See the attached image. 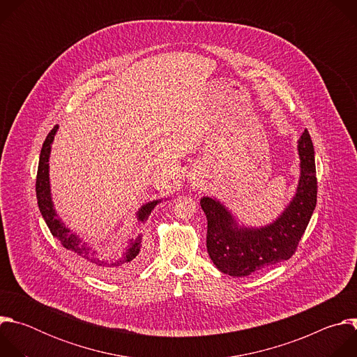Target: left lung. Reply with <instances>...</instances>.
<instances>
[{
	"label": "left lung",
	"mask_w": 357,
	"mask_h": 357,
	"mask_svg": "<svg viewBox=\"0 0 357 357\" xmlns=\"http://www.w3.org/2000/svg\"><path fill=\"white\" fill-rule=\"evenodd\" d=\"M298 155L299 179L295 193L278 218L266 226L238 225L220 200L209 196L200 199L208 219V252L219 271L245 277L292 256L317 206L315 151L307 130L298 139Z\"/></svg>",
	"instance_id": "obj_1"
}]
</instances>
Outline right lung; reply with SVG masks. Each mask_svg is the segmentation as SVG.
<instances>
[{"mask_svg":"<svg viewBox=\"0 0 357 357\" xmlns=\"http://www.w3.org/2000/svg\"><path fill=\"white\" fill-rule=\"evenodd\" d=\"M59 126H55L50 132L47 134L39 155V165H38V175H36V199L38 206L40 211V215L47 225L50 233L56 237L61 244L72 251L75 256L86 261L90 267L97 270L98 273H103L109 277H116L124 273L126 270H130L141 260V247H142V236L138 234L135 238H130L127 241V247L123 251L121 256H117L116 259H103L100 257L96 250H91V247L87 243H83L82 238L70 231V229L63 223V220L59 218L54 200H52V190H50V179H49V158H50V149H52V144L55 139V135L58 132ZM162 199L151 200L145 205H142L137 213V222L144 223L151 212L158 205Z\"/></svg>","mask_w":357,"mask_h":357,"instance_id":"obj_1","label":"right lung"}]
</instances>
